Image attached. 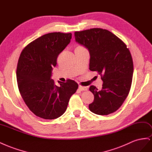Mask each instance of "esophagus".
<instances>
[{"instance_id": "34e87169", "label": "esophagus", "mask_w": 152, "mask_h": 152, "mask_svg": "<svg viewBox=\"0 0 152 152\" xmlns=\"http://www.w3.org/2000/svg\"><path fill=\"white\" fill-rule=\"evenodd\" d=\"M78 88H79V90L80 91H86L87 90V88L86 87H85V86H82L81 85L79 86V87H78Z\"/></svg>"}]
</instances>
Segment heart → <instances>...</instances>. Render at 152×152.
I'll return each instance as SVG.
<instances>
[{
    "instance_id": "obj_1",
    "label": "heart",
    "mask_w": 152,
    "mask_h": 152,
    "mask_svg": "<svg viewBox=\"0 0 152 152\" xmlns=\"http://www.w3.org/2000/svg\"><path fill=\"white\" fill-rule=\"evenodd\" d=\"M79 47H80V46H79Z\"/></svg>"
}]
</instances>
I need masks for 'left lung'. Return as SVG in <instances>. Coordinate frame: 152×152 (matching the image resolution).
Returning <instances> with one entry per match:
<instances>
[{
    "label": "left lung",
    "mask_w": 152,
    "mask_h": 152,
    "mask_svg": "<svg viewBox=\"0 0 152 152\" xmlns=\"http://www.w3.org/2000/svg\"><path fill=\"white\" fill-rule=\"evenodd\" d=\"M75 37L90 52V70L96 71L104 82L101 90L94 85L90 87L94 95L90 111L98 115L113 113L123 104L131 86L133 62L129 50L120 38L104 29L75 31Z\"/></svg>",
    "instance_id": "1"
}]
</instances>
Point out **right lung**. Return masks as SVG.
I'll return each instance as SVG.
<instances>
[{
	"label": "right lung",
	"instance_id": "add662e5",
	"mask_svg": "<svg viewBox=\"0 0 152 152\" xmlns=\"http://www.w3.org/2000/svg\"><path fill=\"white\" fill-rule=\"evenodd\" d=\"M71 38V33L45 34L29 43L19 56L16 71L19 91L29 109L40 118L61 116L78 88L73 80L58 81L60 85L57 86L50 78L58 56Z\"/></svg>",
	"mask_w": 152,
	"mask_h": 152
}]
</instances>
